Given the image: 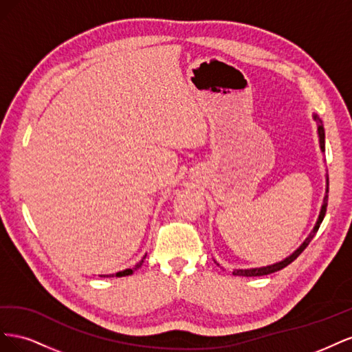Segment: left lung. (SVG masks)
I'll list each match as a JSON object with an SVG mask.
<instances>
[{
	"label": "left lung",
	"instance_id": "1",
	"mask_svg": "<svg viewBox=\"0 0 352 352\" xmlns=\"http://www.w3.org/2000/svg\"><path fill=\"white\" fill-rule=\"evenodd\" d=\"M313 117H314V120L317 122V132H318V142H320V150L324 153V129H323V124H322V120L318 119V116L317 114H313ZM326 195H324V198H323V206H322V210H320V214H318V219H317V223H316V226H314V229L311 230V233L310 235H308V238L302 242V245L300 248H298L295 252H292L289 257H286L285 260H282V261H279V263H276V264H272V265H265V267H257V269H239V270H233V274L235 276H247V278H251V276H264V274H270V273H274V272H279V270H282L283 267H286V265H289L298 255H300L307 247H308V243L311 242V239L314 238V235L317 233V230H318V228H320V225H322V221H323V219H324V214H326V208H327V198H329V195H327V192H329V176L326 175ZM217 265H219V263L217 261H214Z\"/></svg>",
	"mask_w": 352,
	"mask_h": 352
}]
</instances>
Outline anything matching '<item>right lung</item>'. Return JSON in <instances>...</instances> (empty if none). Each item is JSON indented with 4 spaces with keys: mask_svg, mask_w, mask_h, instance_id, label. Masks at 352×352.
Returning <instances> with one entry per match:
<instances>
[{
    "mask_svg": "<svg viewBox=\"0 0 352 352\" xmlns=\"http://www.w3.org/2000/svg\"><path fill=\"white\" fill-rule=\"evenodd\" d=\"M145 257H146V254L144 255L142 260H141L140 263H138V264L135 265L133 269H126V270H123V272H119V273H116V274H101V278H114V276H116V278H123V276H129V274H132L135 270H138V269L141 267L142 263H144V260H145Z\"/></svg>",
    "mask_w": 352,
    "mask_h": 352,
    "instance_id": "obj_1",
    "label": "right lung"
}]
</instances>
